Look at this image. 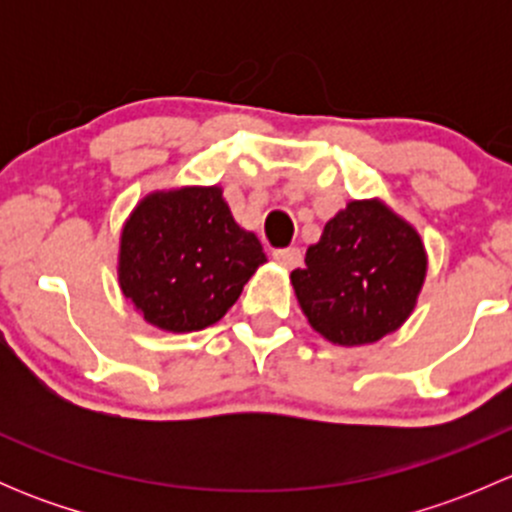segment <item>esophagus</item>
I'll return each instance as SVG.
<instances>
[{"instance_id": "obj_1", "label": "esophagus", "mask_w": 512, "mask_h": 512, "mask_svg": "<svg viewBox=\"0 0 512 512\" xmlns=\"http://www.w3.org/2000/svg\"><path fill=\"white\" fill-rule=\"evenodd\" d=\"M272 257H275L277 265H282L285 270H294V267H299V262H302V252L297 250V247H287V250H275L272 252Z\"/></svg>"}]
</instances>
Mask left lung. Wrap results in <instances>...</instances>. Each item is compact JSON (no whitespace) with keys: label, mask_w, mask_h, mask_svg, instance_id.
<instances>
[{"label":"left lung","mask_w":512,"mask_h":512,"mask_svg":"<svg viewBox=\"0 0 512 512\" xmlns=\"http://www.w3.org/2000/svg\"><path fill=\"white\" fill-rule=\"evenodd\" d=\"M426 272L416 227L381 198H366L327 220L289 282L314 332L337 347H364L404 327Z\"/></svg>","instance_id":"obj_1"}]
</instances>
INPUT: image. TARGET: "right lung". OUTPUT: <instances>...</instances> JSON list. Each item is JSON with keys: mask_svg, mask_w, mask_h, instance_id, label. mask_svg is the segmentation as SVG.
<instances>
[{"mask_svg": "<svg viewBox=\"0 0 512 512\" xmlns=\"http://www.w3.org/2000/svg\"><path fill=\"white\" fill-rule=\"evenodd\" d=\"M265 262L220 185H180L138 200L118 237L116 275L143 322L188 334L220 322Z\"/></svg>", "mask_w": 512, "mask_h": 512, "instance_id": "right-lung-1", "label": "right lung"}]
</instances>
